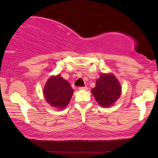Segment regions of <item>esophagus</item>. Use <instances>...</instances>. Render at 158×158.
<instances>
[{
  "instance_id": "esophagus-1",
  "label": "esophagus",
  "mask_w": 158,
  "mask_h": 158,
  "mask_svg": "<svg viewBox=\"0 0 158 158\" xmlns=\"http://www.w3.org/2000/svg\"><path fill=\"white\" fill-rule=\"evenodd\" d=\"M78 89H79V90H88V88H87V87H79Z\"/></svg>"
}]
</instances>
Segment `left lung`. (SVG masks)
Here are the masks:
<instances>
[{
	"label": "left lung",
	"instance_id": "obj_1",
	"mask_svg": "<svg viewBox=\"0 0 158 158\" xmlns=\"http://www.w3.org/2000/svg\"><path fill=\"white\" fill-rule=\"evenodd\" d=\"M97 102L103 107L113 105L119 98L122 87L113 74H102L96 81V86L91 90Z\"/></svg>",
	"mask_w": 158,
	"mask_h": 158
}]
</instances>
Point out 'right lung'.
Listing matches in <instances>:
<instances>
[{
    "instance_id": "obj_1",
    "label": "right lung",
    "mask_w": 158,
    "mask_h": 158,
    "mask_svg": "<svg viewBox=\"0 0 158 158\" xmlns=\"http://www.w3.org/2000/svg\"><path fill=\"white\" fill-rule=\"evenodd\" d=\"M45 100L53 108L64 109L72 98L73 90L70 83L60 75L52 76L43 90Z\"/></svg>"
}]
</instances>
